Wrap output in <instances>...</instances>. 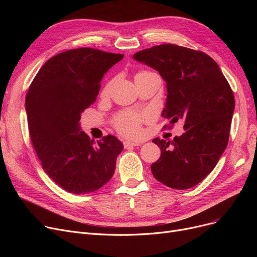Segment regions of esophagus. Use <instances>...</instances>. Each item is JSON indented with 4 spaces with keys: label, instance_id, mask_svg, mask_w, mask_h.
<instances>
[{
    "label": "esophagus",
    "instance_id": "obj_1",
    "mask_svg": "<svg viewBox=\"0 0 257 257\" xmlns=\"http://www.w3.org/2000/svg\"><path fill=\"white\" fill-rule=\"evenodd\" d=\"M124 144V147L125 148H130V147H138V146H141V143H138V142H130V141H124L123 142Z\"/></svg>",
    "mask_w": 257,
    "mask_h": 257
}]
</instances>
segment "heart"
Masks as SVG:
<instances>
[{"label": "heart", "mask_w": 257, "mask_h": 257, "mask_svg": "<svg viewBox=\"0 0 257 257\" xmlns=\"http://www.w3.org/2000/svg\"><path fill=\"white\" fill-rule=\"evenodd\" d=\"M110 84H108L104 92H107L108 88H109ZM149 117V114L147 112L140 113L136 111H126L119 113L114 120V126L116 130L123 134V136L136 138L139 137L142 133V123Z\"/></svg>", "instance_id": "b5f03b06"}]
</instances>
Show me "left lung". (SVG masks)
<instances>
[{
    "label": "left lung",
    "instance_id": "obj_1",
    "mask_svg": "<svg viewBox=\"0 0 257 257\" xmlns=\"http://www.w3.org/2000/svg\"><path fill=\"white\" fill-rule=\"evenodd\" d=\"M133 58L158 71L167 82L163 116L171 127L184 120L185 132L173 142L152 141L161 150L151 166L153 176L171 188L187 190L207 176L226 149L235 103L232 89L204 52L164 44Z\"/></svg>",
    "mask_w": 257,
    "mask_h": 257
}]
</instances>
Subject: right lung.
<instances>
[{
	"mask_svg": "<svg viewBox=\"0 0 257 257\" xmlns=\"http://www.w3.org/2000/svg\"><path fill=\"white\" fill-rule=\"evenodd\" d=\"M123 54L91 48L62 52L39 70L26 96L34 150L48 176L72 194L96 192L111 179L123 144L104 137L97 144L79 120L94 103L104 74Z\"/></svg>",
	"mask_w": 257,
	"mask_h": 257,
	"instance_id": "1",
	"label": "right lung"
}]
</instances>
